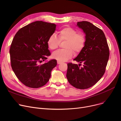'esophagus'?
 <instances>
[{
    "mask_svg": "<svg viewBox=\"0 0 121 121\" xmlns=\"http://www.w3.org/2000/svg\"><path fill=\"white\" fill-rule=\"evenodd\" d=\"M61 63H62L61 62H60V61H57V64H61Z\"/></svg>",
    "mask_w": 121,
    "mask_h": 121,
    "instance_id": "esophagus-1",
    "label": "esophagus"
}]
</instances>
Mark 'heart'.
Listing matches in <instances>:
<instances>
[{"label":"heart","mask_w":121,"mask_h":121,"mask_svg":"<svg viewBox=\"0 0 121 121\" xmlns=\"http://www.w3.org/2000/svg\"><path fill=\"white\" fill-rule=\"evenodd\" d=\"M58 38L55 34L51 35L48 38L47 44L52 50L58 48L60 42L66 41L64 45L66 49L55 52L52 54L53 58L60 62H64L71 58L73 52L75 54L79 53L84 47L86 39L82 33H78L72 28L66 27L58 32Z\"/></svg>","instance_id":"obj_1"}]
</instances>
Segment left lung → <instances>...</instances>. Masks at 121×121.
I'll return each mask as SVG.
<instances>
[{"label":"left lung","mask_w":121,"mask_h":121,"mask_svg":"<svg viewBox=\"0 0 121 121\" xmlns=\"http://www.w3.org/2000/svg\"><path fill=\"white\" fill-rule=\"evenodd\" d=\"M85 34V43L73 59L78 65L69 63L67 78L72 86L79 89L90 88L104 74L109 56V47L104 32L90 22H78ZM81 63L83 66L80 67Z\"/></svg>","instance_id":"left-lung-1"}]
</instances>
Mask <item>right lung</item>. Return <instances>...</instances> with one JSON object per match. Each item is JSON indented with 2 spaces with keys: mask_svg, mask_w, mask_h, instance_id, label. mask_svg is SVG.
<instances>
[{
  "mask_svg": "<svg viewBox=\"0 0 121 121\" xmlns=\"http://www.w3.org/2000/svg\"><path fill=\"white\" fill-rule=\"evenodd\" d=\"M56 26L54 23L36 21L20 29L14 37L9 51L11 67L26 86L38 88L45 85L57 65L55 59L40 64L50 55L47 41Z\"/></svg>",
  "mask_w": 121,
  "mask_h": 121,
  "instance_id": "right-lung-1",
  "label": "right lung"
}]
</instances>
